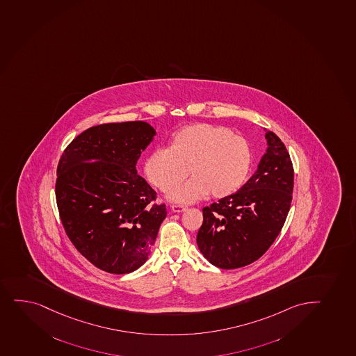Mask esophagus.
Wrapping results in <instances>:
<instances>
[{"mask_svg": "<svg viewBox=\"0 0 356 356\" xmlns=\"http://www.w3.org/2000/svg\"><path fill=\"white\" fill-rule=\"evenodd\" d=\"M172 211L175 213H181L184 212V211H187V206H182V204H172Z\"/></svg>", "mask_w": 356, "mask_h": 356, "instance_id": "34e87169", "label": "esophagus"}]
</instances>
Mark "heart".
Here are the masks:
<instances>
[{"label":"heart","mask_w":356,"mask_h":356,"mask_svg":"<svg viewBox=\"0 0 356 356\" xmlns=\"http://www.w3.org/2000/svg\"><path fill=\"white\" fill-rule=\"evenodd\" d=\"M248 140L224 125L196 123L176 132L170 147L148 156L144 172L155 187L169 192L191 172L192 179L175 189L170 199L193 204L211 195L222 199L244 184L251 168Z\"/></svg>","instance_id":"1"}]
</instances>
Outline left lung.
Returning a JSON list of instances; mask_svg holds the SVG:
<instances>
[{
	"label": "left lung",
	"mask_w": 356,
	"mask_h": 356,
	"mask_svg": "<svg viewBox=\"0 0 356 356\" xmlns=\"http://www.w3.org/2000/svg\"><path fill=\"white\" fill-rule=\"evenodd\" d=\"M265 131L268 149L256 172L238 192L202 209L204 222L196 243L218 268H243L259 259L276 240L290 211L291 159L280 137Z\"/></svg>",
	"instance_id": "left-lung-1"
}]
</instances>
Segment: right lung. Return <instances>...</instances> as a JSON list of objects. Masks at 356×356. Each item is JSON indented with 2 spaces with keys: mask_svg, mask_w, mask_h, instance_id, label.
<instances>
[{
  "mask_svg": "<svg viewBox=\"0 0 356 356\" xmlns=\"http://www.w3.org/2000/svg\"><path fill=\"white\" fill-rule=\"evenodd\" d=\"M155 135L142 120L100 124L68 144L58 164L56 204L65 232L108 273L140 268L167 216L165 204L154 202L155 191L137 175V161Z\"/></svg>",
  "mask_w": 356,
  "mask_h": 356,
  "instance_id": "add662e5",
  "label": "right lung"
}]
</instances>
